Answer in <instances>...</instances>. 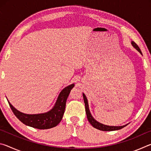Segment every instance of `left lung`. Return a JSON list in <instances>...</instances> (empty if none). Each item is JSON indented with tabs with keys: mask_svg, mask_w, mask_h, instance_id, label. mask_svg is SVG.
Here are the masks:
<instances>
[{
	"mask_svg": "<svg viewBox=\"0 0 151 151\" xmlns=\"http://www.w3.org/2000/svg\"><path fill=\"white\" fill-rule=\"evenodd\" d=\"M132 45L133 46V47L136 48V49L139 51V52L142 55L141 50L139 48V47H138V45L135 43L134 41L131 42ZM83 99H84V102H85V111H86V116H87V119L88 122H90L91 124L93 126V127L95 128V129H97L99 130H101V131H116V130H119L121 129L122 128H124V127H126L127 124L123 125V126H108V125H105L101 123L98 121H96L95 119H94L93 116L91 115L90 110H89L88 108V101L87 99L85 96V94L83 93Z\"/></svg>",
	"mask_w": 151,
	"mask_h": 151,
	"instance_id": "obj_1",
	"label": "left lung"
}]
</instances>
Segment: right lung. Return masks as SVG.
<instances>
[{"label":"right lung","instance_id":"obj_1","mask_svg":"<svg viewBox=\"0 0 151 151\" xmlns=\"http://www.w3.org/2000/svg\"><path fill=\"white\" fill-rule=\"evenodd\" d=\"M75 85L72 84L66 86L60 92L55 106L49 111L44 113L29 114L18 111L12 104H9L14 115L22 123L38 129H48L55 127L59 124L65 112L66 102L69 93Z\"/></svg>","mask_w":151,"mask_h":151}]
</instances>
